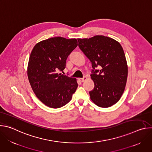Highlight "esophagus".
<instances>
[{"label":"esophagus","mask_w":152,"mask_h":152,"mask_svg":"<svg viewBox=\"0 0 152 152\" xmlns=\"http://www.w3.org/2000/svg\"><path fill=\"white\" fill-rule=\"evenodd\" d=\"M86 76H84L83 78H79V80L80 81V82H84L85 80H86Z\"/></svg>","instance_id":"esophagus-1"}]
</instances>
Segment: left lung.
Returning a JSON list of instances; mask_svg holds the SVG:
<instances>
[{
	"instance_id": "obj_1",
	"label": "left lung",
	"mask_w": 152,
	"mask_h": 152,
	"mask_svg": "<svg viewBox=\"0 0 152 152\" xmlns=\"http://www.w3.org/2000/svg\"><path fill=\"white\" fill-rule=\"evenodd\" d=\"M79 47L92 64L91 78L94 88L91 100L98 106L108 107L120 99L127 82L128 68L123 48L110 37L96 35L78 38ZM100 67V70L96 68Z\"/></svg>"
}]
</instances>
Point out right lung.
<instances>
[{
    "mask_svg": "<svg viewBox=\"0 0 152 152\" xmlns=\"http://www.w3.org/2000/svg\"><path fill=\"white\" fill-rule=\"evenodd\" d=\"M75 38L57 37L42 40L34 47L28 66V77L37 97L45 105L59 108L68 103L77 88L76 79L58 73L77 47Z\"/></svg>",
    "mask_w": 152,
    "mask_h": 152,
    "instance_id": "obj_1",
    "label": "right lung"
}]
</instances>
